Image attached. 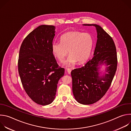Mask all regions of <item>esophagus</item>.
<instances>
[{
	"mask_svg": "<svg viewBox=\"0 0 131 131\" xmlns=\"http://www.w3.org/2000/svg\"><path fill=\"white\" fill-rule=\"evenodd\" d=\"M66 70H67V72H68V74H70V73H71V71L70 69L68 68V69H66Z\"/></svg>",
	"mask_w": 131,
	"mask_h": 131,
	"instance_id": "1",
	"label": "esophagus"
}]
</instances>
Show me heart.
Instances as JSON below:
<instances>
[{"instance_id": "b5f03b06", "label": "heart", "mask_w": 131, "mask_h": 131, "mask_svg": "<svg viewBox=\"0 0 131 131\" xmlns=\"http://www.w3.org/2000/svg\"><path fill=\"white\" fill-rule=\"evenodd\" d=\"M61 42H53L51 46L52 54L60 62H62L68 53L70 54L64 65L70 66L81 64L89 59L93 47V38L87 32L71 31L63 34Z\"/></svg>"}]
</instances>
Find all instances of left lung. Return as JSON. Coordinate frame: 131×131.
<instances>
[{
    "instance_id": "left-lung-1",
    "label": "left lung",
    "mask_w": 131,
    "mask_h": 131,
    "mask_svg": "<svg viewBox=\"0 0 131 131\" xmlns=\"http://www.w3.org/2000/svg\"><path fill=\"white\" fill-rule=\"evenodd\" d=\"M94 26L97 31V42L93 57L84 66L71 72L72 92L80 104L90 105L101 99L109 89L117 67L116 48L113 38L97 24H83ZM107 66L103 76H100L99 65Z\"/></svg>"
}]
</instances>
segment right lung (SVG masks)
Wrapping results in <instances>:
<instances>
[{
  "label": "right lung",
  "mask_w": 131,
  "mask_h": 131,
  "mask_svg": "<svg viewBox=\"0 0 131 131\" xmlns=\"http://www.w3.org/2000/svg\"><path fill=\"white\" fill-rule=\"evenodd\" d=\"M55 29L53 25L37 27L24 39L18 56V73L26 93L34 102L43 106L54 101L65 71L52 52Z\"/></svg>",
  "instance_id": "1"
}]
</instances>
